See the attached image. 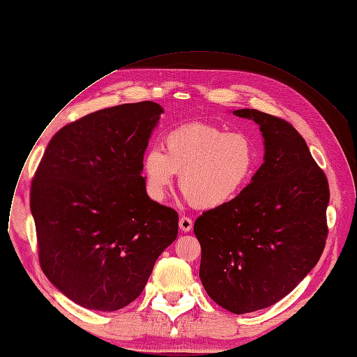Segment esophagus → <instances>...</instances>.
Returning a JSON list of instances; mask_svg holds the SVG:
<instances>
[{
  "label": "esophagus",
  "mask_w": 357,
  "mask_h": 357,
  "mask_svg": "<svg viewBox=\"0 0 357 357\" xmlns=\"http://www.w3.org/2000/svg\"><path fill=\"white\" fill-rule=\"evenodd\" d=\"M178 226H180V229L183 230L184 234H187V232H190L192 227H193V220L185 218V216H181L180 220H178Z\"/></svg>",
  "instance_id": "obj_1"
}]
</instances>
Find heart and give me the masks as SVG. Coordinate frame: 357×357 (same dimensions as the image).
Masks as SVG:
<instances>
[{"mask_svg":"<svg viewBox=\"0 0 357 357\" xmlns=\"http://www.w3.org/2000/svg\"><path fill=\"white\" fill-rule=\"evenodd\" d=\"M161 149L142 155L145 190L162 200L174 174L185 199L202 211L234 202L252 181L258 153L252 138L206 122L180 125L162 137Z\"/></svg>","mask_w":357,"mask_h":357,"instance_id":"obj_1","label":"heart"}]
</instances>
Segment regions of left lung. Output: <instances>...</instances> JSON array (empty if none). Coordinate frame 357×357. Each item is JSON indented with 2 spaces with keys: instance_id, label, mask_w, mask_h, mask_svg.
I'll return each instance as SVG.
<instances>
[{
  "instance_id": "1",
  "label": "left lung",
  "mask_w": 357,
  "mask_h": 357,
  "mask_svg": "<svg viewBox=\"0 0 357 357\" xmlns=\"http://www.w3.org/2000/svg\"><path fill=\"white\" fill-rule=\"evenodd\" d=\"M234 114L259 125L264 164L234 202L196 219L195 235L207 296L245 314L275 304L316 266L328 234L330 190L289 122L257 109Z\"/></svg>"
}]
</instances>
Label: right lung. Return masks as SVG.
Returning a JSON list of instances; mask_svg holds the SVG:
<instances>
[{
	"instance_id": "1",
	"label": "right lung",
	"mask_w": 357,
	"mask_h": 357,
	"mask_svg": "<svg viewBox=\"0 0 357 357\" xmlns=\"http://www.w3.org/2000/svg\"><path fill=\"white\" fill-rule=\"evenodd\" d=\"M162 108L144 100L100 109L59 130L30 190L40 266L76 304L132 303L178 234V215L145 190L142 155Z\"/></svg>"
}]
</instances>
